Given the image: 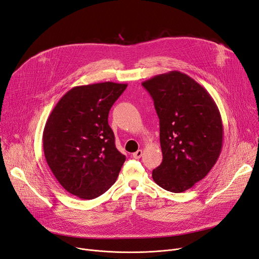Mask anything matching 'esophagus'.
I'll list each match as a JSON object with an SVG mask.
<instances>
[{"label":"esophagus","mask_w":259,"mask_h":259,"mask_svg":"<svg viewBox=\"0 0 259 259\" xmlns=\"http://www.w3.org/2000/svg\"><path fill=\"white\" fill-rule=\"evenodd\" d=\"M133 157H134V159H137V160H139V159H141V157H142V155H143V151L140 149V150H138L137 152H134L133 154Z\"/></svg>","instance_id":"obj_1"}]
</instances>
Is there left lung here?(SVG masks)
<instances>
[{
    "label": "left lung",
    "mask_w": 259,
    "mask_h": 259,
    "mask_svg": "<svg viewBox=\"0 0 259 259\" xmlns=\"http://www.w3.org/2000/svg\"><path fill=\"white\" fill-rule=\"evenodd\" d=\"M143 87L160 119L163 161L153 181L182 193L206 177L222 149L223 126L217 105L206 90L178 71L156 75Z\"/></svg>",
    "instance_id": "1"
}]
</instances>
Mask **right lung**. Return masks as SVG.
Listing matches in <instances>:
<instances>
[{"label": "right lung", "instance_id": "right-lung-1", "mask_svg": "<svg viewBox=\"0 0 259 259\" xmlns=\"http://www.w3.org/2000/svg\"><path fill=\"white\" fill-rule=\"evenodd\" d=\"M126 88L110 81L75 87L47 120L46 160L61 186L78 198L91 200L106 193L126 160L108 123L111 107Z\"/></svg>", "mask_w": 259, "mask_h": 259}]
</instances>
